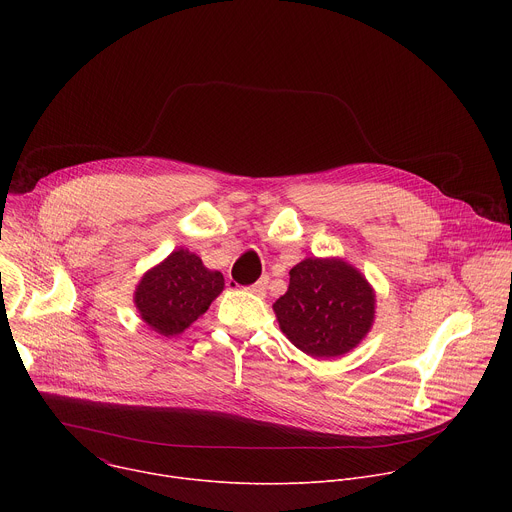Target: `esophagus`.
<instances>
[{
  "instance_id": "34e87169",
  "label": "esophagus",
  "mask_w": 512,
  "mask_h": 512,
  "mask_svg": "<svg viewBox=\"0 0 512 512\" xmlns=\"http://www.w3.org/2000/svg\"><path fill=\"white\" fill-rule=\"evenodd\" d=\"M267 283H269V277L265 275V277H261L259 281H255V283L249 287V291H251V294H255V296H265V294H267Z\"/></svg>"
}]
</instances>
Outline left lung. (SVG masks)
<instances>
[{
    "instance_id": "1",
    "label": "left lung",
    "mask_w": 512,
    "mask_h": 512,
    "mask_svg": "<svg viewBox=\"0 0 512 512\" xmlns=\"http://www.w3.org/2000/svg\"><path fill=\"white\" fill-rule=\"evenodd\" d=\"M281 332L314 358L350 352L375 322V289L344 259L308 257L273 304Z\"/></svg>"
}]
</instances>
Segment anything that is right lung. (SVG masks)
<instances>
[{
    "label": "right lung",
    "instance_id": "1",
    "mask_svg": "<svg viewBox=\"0 0 512 512\" xmlns=\"http://www.w3.org/2000/svg\"><path fill=\"white\" fill-rule=\"evenodd\" d=\"M223 287L221 271L206 269L202 259L188 249H176L160 265L143 273L133 302L145 324L170 338L196 322Z\"/></svg>",
    "mask_w": 512,
    "mask_h": 512
}]
</instances>
